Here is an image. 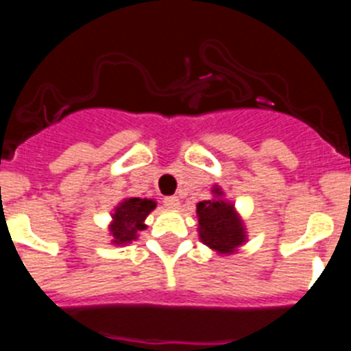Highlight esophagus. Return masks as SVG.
I'll return each instance as SVG.
<instances>
[{
    "instance_id": "obj_1",
    "label": "esophagus",
    "mask_w": 351,
    "mask_h": 351,
    "mask_svg": "<svg viewBox=\"0 0 351 351\" xmlns=\"http://www.w3.org/2000/svg\"><path fill=\"white\" fill-rule=\"evenodd\" d=\"M163 204H165V207H169V209H178L179 204H181V200H179V197L172 195V197L163 198Z\"/></svg>"
}]
</instances>
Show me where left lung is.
<instances>
[{"instance_id": "1", "label": "left lung", "mask_w": 351, "mask_h": 351, "mask_svg": "<svg viewBox=\"0 0 351 351\" xmlns=\"http://www.w3.org/2000/svg\"><path fill=\"white\" fill-rule=\"evenodd\" d=\"M210 200L197 204L200 241L221 255H230L246 241V232L234 206L223 200V191L214 188Z\"/></svg>"}]
</instances>
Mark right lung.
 Here are the masks:
<instances>
[{
    "label": "right lung",
    "instance_id": "obj_1",
    "mask_svg": "<svg viewBox=\"0 0 351 351\" xmlns=\"http://www.w3.org/2000/svg\"><path fill=\"white\" fill-rule=\"evenodd\" d=\"M156 207L154 200L149 198H126L116 207L112 214V234L114 244H128L137 239V234L144 230V219Z\"/></svg>",
    "mask_w": 351,
    "mask_h": 351
}]
</instances>
